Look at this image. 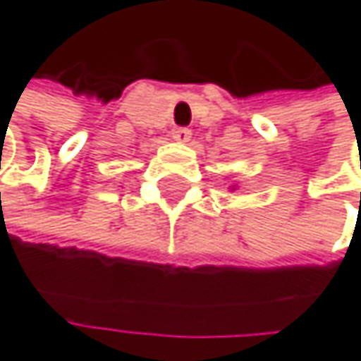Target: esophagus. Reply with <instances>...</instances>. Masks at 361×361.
<instances>
[{"instance_id": "34e87169", "label": "esophagus", "mask_w": 361, "mask_h": 361, "mask_svg": "<svg viewBox=\"0 0 361 361\" xmlns=\"http://www.w3.org/2000/svg\"><path fill=\"white\" fill-rule=\"evenodd\" d=\"M171 137L178 140V142H188L192 137V131L188 127H173L171 129Z\"/></svg>"}]
</instances>
